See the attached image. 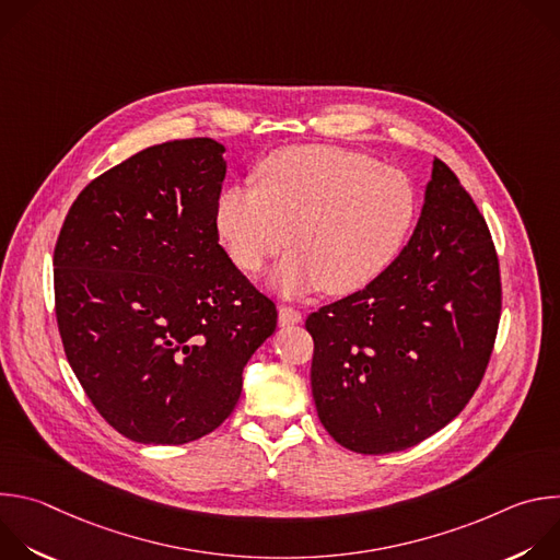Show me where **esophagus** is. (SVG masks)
<instances>
[{
    "instance_id": "1",
    "label": "esophagus",
    "mask_w": 560,
    "mask_h": 560,
    "mask_svg": "<svg viewBox=\"0 0 560 560\" xmlns=\"http://www.w3.org/2000/svg\"><path fill=\"white\" fill-rule=\"evenodd\" d=\"M301 312L290 307V305H281L279 307V324L281 326H294V324H301Z\"/></svg>"
}]
</instances>
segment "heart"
<instances>
[{
    "label": "heart",
    "instance_id": "heart-1",
    "mask_svg": "<svg viewBox=\"0 0 560 560\" xmlns=\"http://www.w3.org/2000/svg\"><path fill=\"white\" fill-rule=\"evenodd\" d=\"M417 190L398 168L339 145H294L270 154L257 188L221 192L214 225L232 261L261 272L288 242L294 253L272 283L283 294L335 296L374 283L408 242Z\"/></svg>",
    "mask_w": 560,
    "mask_h": 560
}]
</instances>
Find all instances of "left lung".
Listing matches in <instances>:
<instances>
[{"label": "left lung", "mask_w": 560, "mask_h": 560, "mask_svg": "<svg viewBox=\"0 0 560 560\" xmlns=\"http://www.w3.org/2000/svg\"><path fill=\"white\" fill-rule=\"evenodd\" d=\"M501 318L490 228L434 159L408 246L368 288L305 318L318 421L359 454L408 450L467 406Z\"/></svg>", "instance_id": "1"}]
</instances>
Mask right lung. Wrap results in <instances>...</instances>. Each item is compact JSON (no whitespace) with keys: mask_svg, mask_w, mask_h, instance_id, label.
I'll list each match as a JSON object with an SVG mask.
<instances>
[{"mask_svg":"<svg viewBox=\"0 0 560 560\" xmlns=\"http://www.w3.org/2000/svg\"><path fill=\"white\" fill-rule=\"evenodd\" d=\"M223 145L175 139L93 179L55 244L66 359L126 439L182 445L217 430L277 307L219 246Z\"/></svg>","mask_w":560,"mask_h":560,"instance_id":"obj_1","label":"right lung"}]
</instances>
